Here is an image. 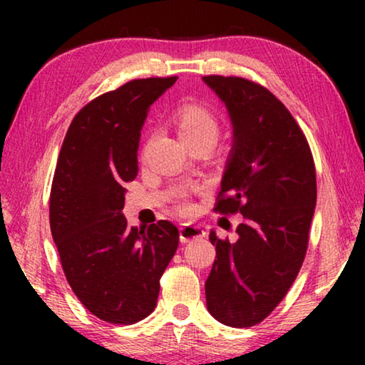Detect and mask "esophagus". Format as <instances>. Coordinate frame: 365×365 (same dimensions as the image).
<instances>
[{"mask_svg":"<svg viewBox=\"0 0 365 365\" xmlns=\"http://www.w3.org/2000/svg\"><path fill=\"white\" fill-rule=\"evenodd\" d=\"M204 236H206L204 229L194 226V224H181V227H179V239H181V242H189Z\"/></svg>","mask_w":365,"mask_h":365,"instance_id":"1","label":"esophagus"}]
</instances>
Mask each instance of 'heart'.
Listing matches in <instances>:
<instances>
[{"mask_svg": "<svg viewBox=\"0 0 365 365\" xmlns=\"http://www.w3.org/2000/svg\"><path fill=\"white\" fill-rule=\"evenodd\" d=\"M176 123L179 134L186 143L201 141V139L216 143L219 136V119L216 113L202 103H186L179 106L176 111ZM181 207L184 211L189 209L186 202Z\"/></svg>", "mask_w": 365, "mask_h": 365, "instance_id": "1", "label": "heart"}]
</instances>
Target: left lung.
Instances as JSON below:
<instances>
[{
    "instance_id": "left-lung-1",
    "label": "left lung",
    "mask_w": 365,
    "mask_h": 365,
    "mask_svg": "<svg viewBox=\"0 0 365 365\" xmlns=\"http://www.w3.org/2000/svg\"><path fill=\"white\" fill-rule=\"evenodd\" d=\"M202 81L226 104L232 148L214 211L242 214L237 241L219 239L206 281L207 311L231 327L264 321L296 281L316 207L311 148L289 109L261 84L234 76Z\"/></svg>"
}]
</instances>
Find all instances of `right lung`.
<instances>
[{
    "mask_svg": "<svg viewBox=\"0 0 365 365\" xmlns=\"http://www.w3.org/2000/svg\"><path fill=\"white\" fill-rule=\"evenodd\" d=\"M176 79H134L93 99L59 151L49 197L53 241L73 292L111 324L128 326L154 311L159 279L179 244L173 222L138 229L123 216L148 111Z\"/></svg>",
    "mask_w": 365,
    "mask_h": 365,
    "instance_id": "right-lung-1",
    "label": "right lung"
}]
</instances>
